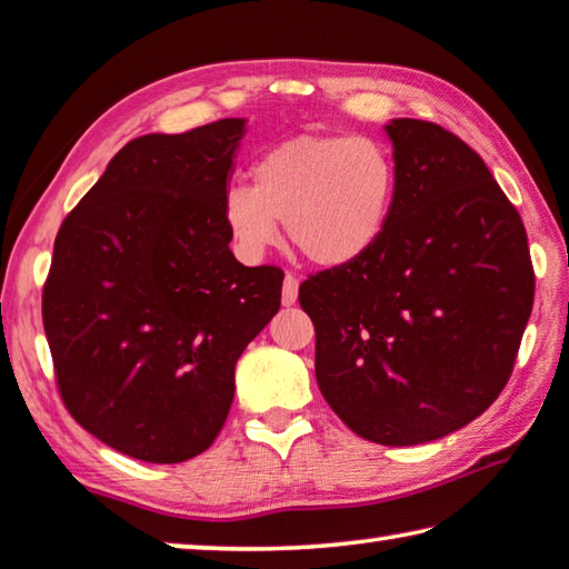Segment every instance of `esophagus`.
<instances>
[{
    "label": "esophagus",
    "instance_id": "34e87169",
    "mask_svg": "<svg viewBox=\"0 0 569 569\" xmlns=\"http://www.w3.org/2000/svg\"><path fill=\"white\" fill-rule=\"evenodd\" d=\"M296 299H299V276H296V273H286V278H283V291H281V301H283V306H293Z\"/></svg>",
    "mask_w": 569,
    "mask_h": 569
}]
</instances>
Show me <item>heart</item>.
I'll return each instance as SVG.
<instances>
[{
	"instance_id": "obj_1",
	"label": "heart",
	"mask_w": 569,
	"mask_h": 569,
	"mask_svg": "<svg viewBox=\"0 0 569 569\" xmlns=\"http://www.w3.org/2000/svg\"><path fill=\"white\" fill-rule=\"evenodd\" d=\"M252 184L222 194V222L248 258L278 240L321 268L357 263L382 240L398 200V161L382 141L303 133L270 147L250 169Z\"/></svg>"
}]
</instances>
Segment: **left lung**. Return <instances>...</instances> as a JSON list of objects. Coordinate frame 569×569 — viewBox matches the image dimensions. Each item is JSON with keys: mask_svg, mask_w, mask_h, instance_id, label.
Here are the masks:
<instances>
[{"mask_svg": "<svg viewBox=\"0 0 569 569\" xmlns=\"http://www.w3.org/2000/svg\"><path fill=\"white\" fill-rule=\"evenodd\" d=\"M398 200L357 263L299 288L317 382L359 438L415 446L463 428L507 387L535 303L527 230L476 151L443 126H385Z\"/></svg>", "mask_w": 569, "mask_h": 569, "instance_id": "8db88e82", "label": "left lung"}]
</instances>
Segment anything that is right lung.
Instances as JSON below:
<instances>
[{
    "instance_id": "obj_1",
    "label": "right lung",
    "mask_w": 569,
    "mask_h": 569,
    "mask_svg": "<svg viewBox=\"0 0 569 569\" xmlns=\"http://www.w3.org/2000/svg\"><path fill=\"white\" fill-rule=\"evenodd\" d=\"M242 119L126 143L62 220L42 323L60 398L147 463L212 446L236 362L281 309L283 270L248 268L222 222Z\"/></svg>"
}]
</instances>
